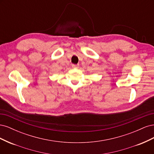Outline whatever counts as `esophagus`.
Listing matches in <instances>:
<instances>
[{"instance_id":"esophagus-1","label":"esophagus","mask_w":154,"mask_h":154,"mask_svg":"<svg viewBox=\"0 0 154 154\" xmlns=\"http://www.w3.org/2000/svg\"><path fill=\"white\" fill-rule=\"evenodd\" d=\"M79 65H76V64H72V67L73 68V69H78V68H79Z\"/></svg>"}]
</instances>
